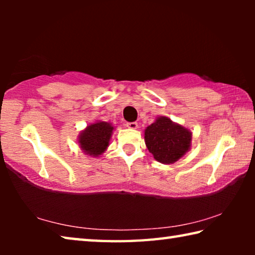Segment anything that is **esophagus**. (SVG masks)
<instances>
[{"mask_svg": "<svg viewBox=\"0 0 255 255\" xmlns=\"http://www.w3.org/2000/svg\"><path fill=\"white\" fill-rule=\"evenodd\" d=\"M126 126H127L128 128H130V129H137L138 124H137V123H127Z\"/></svg>", "mask_w": 255, "mask_h": 255, "instance_id": "34e87169", "label": "esophagus"}]
</instances>
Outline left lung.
I'll use <instances>...</instances> for the list:
<instances>
[{
    "instance_id": "1",
    "label": "left lung",
    "mask_w": 255,
    "mask_h": 255,
    "mask_svg": "<svg viewBox=\"0 0 255 255\" xmlns=\"http://www.w3.org/2000/svg\"><path fill=\"white\" fill-rule=\"evenodd\" d=\"M191 139L188 128L163 116L145 129L146 147L162 164H173L184 156L191 148Z\"/></svg>"
}]
</instances>
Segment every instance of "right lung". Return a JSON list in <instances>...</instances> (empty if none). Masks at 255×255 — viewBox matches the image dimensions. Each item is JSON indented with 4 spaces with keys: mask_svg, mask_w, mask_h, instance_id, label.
<instances>
[{
    "mask_svg": "<svg viewBox=\"0 0 255 255\" xmlns=\"http://www.w3.org/2000/svg\"><path fill=\"white\" fill-rule=\"evenodd\" d=\"M114 130L115 127L110 123L96 122L80 132L77 143L84 154L99 157L107 150Z\"/></svg>",
    "mask_w": 255,
    "mask_h": 255,
    "instance_id": "1",
    "label": "right lung"
}]
</instances>
